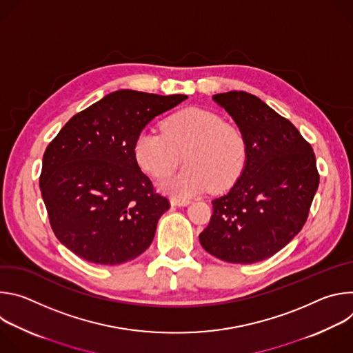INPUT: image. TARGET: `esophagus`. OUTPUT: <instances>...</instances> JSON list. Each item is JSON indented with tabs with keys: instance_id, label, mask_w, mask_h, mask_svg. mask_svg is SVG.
I'll return each mask as SVG.
<instances>
[{
	"instance_id": "1",
	"label": "esophagus",
	"mask_w": 353,
	"mask_h": 353,
	"mask_svg": "<svg viewBox=\"0 0 353 353\" xmlns=\"http://www.w3.org/2000/svg\"><path fill=\"white\" fill-rule=\"evenodd\" d=\"M170 204L173 207H187L190 204L188 199H184V198H177V196H172L170 198Z\"/></svg>"
}]
</instances>
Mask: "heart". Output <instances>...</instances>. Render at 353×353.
Masks as SVG:
<instances>
[{
  "mask_svg": "<svg viewBox=\"0 0 353 353\" xmlns=\"http://www.w3.org/2000/svg\"><path fill=\"white\" fill-rule=\"evenodd\" d=\"M187 166L162 183V188L176 195H194L212 187L229 188L241 174L247 159L243 132L223 123L214 112L187 108L169 116L162 132L143 130L134 143V158L149 176L162 179L181 161Z\"/></svg>",
  "mask_w": 353,
  "mask_h": 353,
  "instance_id": "obj_1",
  "label": "heart"
}]
</instances>
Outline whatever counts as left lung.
<instances>
[{
	"label": "left lung",
	"mask_w": 353,
	"mask_h": 353,
	"mask_svg": "<svg viewBox=\"0 0 353 353\" xmlns=\"http://www.w3.org/2000/svg\"><path fill=\"white\" fill-rule=\"evenodd\" d=\"M243 132L247 159L228 194L212 201L199 243L233 264H254L283 248L306 223L320 176L312 145L254 94H214Z\"/></svg>",
	"instance_id": "8db88e82"
}]
</instances>
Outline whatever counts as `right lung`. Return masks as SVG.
I'll return each instance as SVG.
<instances>
[{"mask_svg": "<svg viewBox=\"0 0 353 353\" xmlns=\"http://www.w3.org/2000/svg\"><path fill=\"white\" fill-rule=\"evenodd\" d=\"M121 89L75 114L43 155L40 191L57 239L100 265L134 260L170 208L134 158L138 134L185 100Z\"/></svg>", "mask_w": 353, "mask_h": 353, "instance_id": "right-lung-1", "label": "right lung"}]
</instances>
